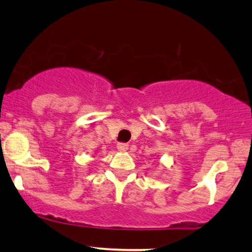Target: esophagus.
<instances>
[{"label":"esophagus","instance_id":"obj_1","mask_svg":"<svg viewBox=\"0 0 252 252\" xmlns=\"http://www.w3.org/2000/svg\"><path fill=\"white\" fill-rule=\"evenodd\" d=\"M129 148V144L128 143H118L117 144V149L120 151H126Z\"/></svg>","mask_w":252,"mask_h":252}]
</instances>
